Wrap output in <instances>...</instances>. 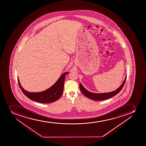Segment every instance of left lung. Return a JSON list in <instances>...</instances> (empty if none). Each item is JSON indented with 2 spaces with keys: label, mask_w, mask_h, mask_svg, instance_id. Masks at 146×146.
Wrapping results in <instances>:
<instances>
[{
  "label": "left lung",
  "mask_w": 146,
  "mask_h": 146,
  "mask_svg": "<svg viewBox=\"0 0 146 146\" xmlns=\"http://www.w3.org/2000/svg\"><path fill=\"white\" fill-rule=\"evenodd\" d=\"M126 78H127V76L125 77L124 81L123 82V83L118 88L117 90H115V91H112L111 92L105 93H93L90 92L89 91H88L87 90H86L84 88L82 85L80 83V90H81V92L87 98L91 99V100H97V101H100V100H107L108 98H111L112 97H113L117 94H118L120 91H121V90L124 87L125 82H126Z\"/></svg>",
  "instance_id": "left-lung-1"
}]
</instances>
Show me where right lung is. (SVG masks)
<instances>
[{"label":"right lung","mask_w":146,"mask_h":146,"mask_svg":"<svg viewBox=\"0 0 146 146\" xmlns=\"http://www.w3.org/2000/svg\"><path fill=\"white\" fill-rule=\"evenodd\" d=\"M68 72H66L61 76L56 82L53 86L45 91L41 92H29L24 90L20 85L19 78H17L19 86L22 92L30 100L41 103L53 102L58 100L63 92L65 76Z\"/></svg>","instance_id":"right-lung-1"}]
</instances>
